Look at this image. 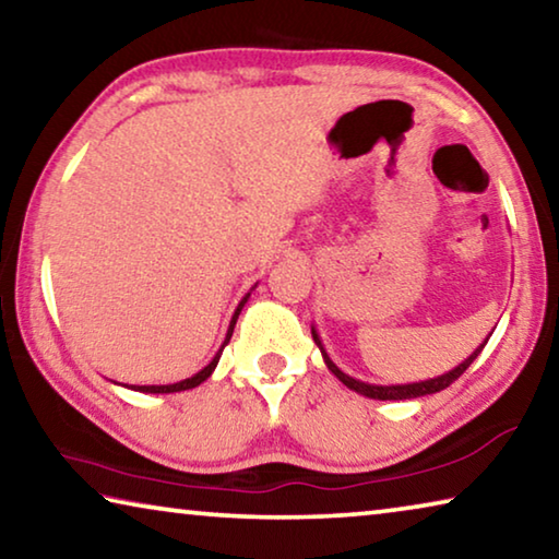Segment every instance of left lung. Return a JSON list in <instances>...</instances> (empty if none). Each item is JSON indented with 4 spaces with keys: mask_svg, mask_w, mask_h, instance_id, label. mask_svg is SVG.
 Returning a JSON list of instances; mask_svg holds the SVG:
<instances>
[{
    "mask_svg": "<svg viewBox=\"0 0 559 559\" xmlns=\"http://www.w3.org/2000/svg\"><path fill=\"white\" fill-rule=\"evenodd\" d=\"M313 340H316V345L320 347V353H323V359H325L328 370L333 372V374L337 377V380L347 386V390H353V392L362 394V396H370V400H382V402H386V400H416V396H427V394H437V392H441V390H447V386H449L451 382H456L459 377L468 370L473 359H476V357L480 355V349H484L486 343H488V337H486L484 345L473 349V353H471L466 359H463V362H461L459 367H453V370H449L447 374L433 377V380L412 382V384H367V382L355 380V377L345 374V372L340 370V367L333 362V359L328 357L325 347H323V340H320L316 328H313Z\"/></svg>",
    "mask_w": 559,
    "mask_h": 559,
    "instance_id": "1",
    "label": "left lung"
}]
</instances>
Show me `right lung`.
I'll return each instance as SVG.
<instances>
[{
    "instance_id": "obj_1",
    "label": "right lung",
    "mask_w": 559,
    "mask_h": 559,
    "mask_svg": "<svg viewBox=\"0 0 559 559\" xmlns=\"http://www.w3.org/2000/svg\"><path fill=\"white\" fill-rule=\"evenodd\" d=\"M249 296H251V293H246V296L241 298L239 306H236L234 316H231V323H229V330H226V337H224V343H222V347H219V353L214 355V359H212L210 365L204 367V370H200V372L192 374V377H187V380H182V382H175V384H132L130 390H135V392H145V394H169V392H185V390H194V386H200V384L206 380V377H210V374L214 372V367H216V362H219V357H222V353H224V347L229 345L231 333H234V325H236V318H239L241 308H243V302L249 300Z\"/></svg>"
}]
</instances>
